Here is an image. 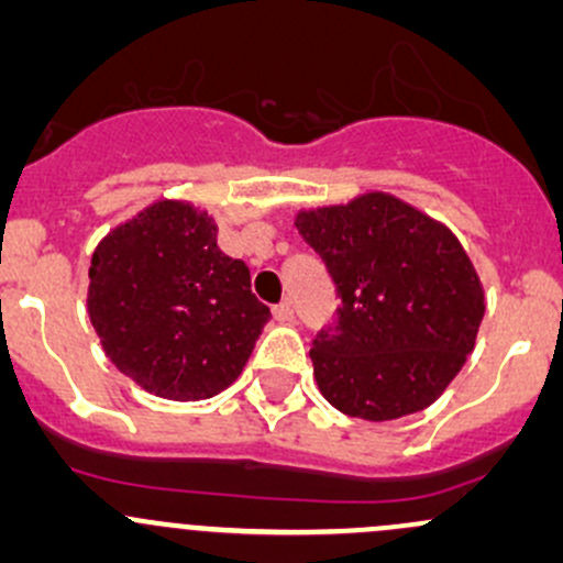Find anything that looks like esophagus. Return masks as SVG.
I'll list each match as a JSON object with an SVG mask.
<instances>
[{"instance_id": "34e87169", "label": "esophagus", "mask_w": 563, "mask_h": 563, "mask_svg": "<svg viewBox=\"0 0 563 563\" xmlns=\"http://www.w3.org/2000/svg\"><path fill=\"white\" fill-rule=\"evenodd\" d=\"M272 316H275L277 323H291V321H294V307H291V301H283V305H277L275 310H272Z\"/></svg>"}]
</instances>
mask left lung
<instances>
[{
    "label": "left lung",
    "instance_id": "8db88e82",
    "mask_svg": "<svg viewBox=\"0 0 563 563\" xmlns=\"http://www.w3.org/2000/svg\"><path fill=\"white\" fill-rule=\"evenodd\" d=\"M342 305L312 342L329 405L364 421L426 410L475 351L483 283L445 223L386 191L297 212Z\"/></svg>",
    "mask_w": 563,
    "mask_h": 563
}]
</instances>
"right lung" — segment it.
I'll return each mask as SVG.
<instances>
[{"instance_id": "1", "label": "right lung", "mask_w": 563, "mask_h": 563, "mask_svg": "<svg viewBox=\"0 0 563 563\" xmlns=\"http://www.w3.org/2000/svg\"><path fill=\"white\" fill-rule=\"evenodd\" d=\"M88 280V318L108 358L162 399L232 386L272 318L245 262L218 247L216 218L183 199H158L112 229Z\"/></svg>"}]
</instances>
